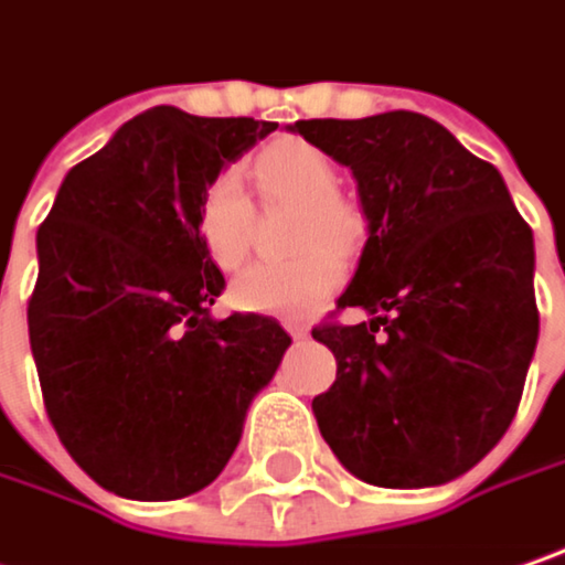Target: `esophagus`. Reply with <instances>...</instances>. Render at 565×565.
Masks as SVG:
<instances>
[{"instance_id":"esophagus-1","label":"esophagus","mask_w":565,"mask_h":565,"mask_svg":"<svg viewBox=\"0 0 565 565\" xmlns=\"http://www.w3.org/2000/svg\"><path fill=\"white\" fill-rule=\"evenodd\" d=\"M284 329H287L294 339H307V335H310V326H307V322H294V319H287V322H284Z\"/></svg>"}]
</instances>
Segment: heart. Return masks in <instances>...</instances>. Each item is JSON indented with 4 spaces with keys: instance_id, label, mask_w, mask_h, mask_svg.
Masks as SVG:
<instances>
[{
    "instance_id": "obj_1",
    "label": "heart",
    "mask_w": 565,
    "mask_h": 565,
    "mask_svg": "<svg viewBox=\"0 0 565 565\" xmlns=\"http://www.w3.org/2000/svg\"><path fill=\"white\" fill-rule=\"evenodd\" d=\"M252 175L271 201L303 207L297 246L307 252L294 262H255L230 287L233 307L243 313L307 316L345 278L342 258L361 236V216L339 198V169L322 150L303 140H281L252 159ZM255 207L236 172H220L201 191L194 230L220 268H236L252 243Z\"/></svg>"
}]
</instances>
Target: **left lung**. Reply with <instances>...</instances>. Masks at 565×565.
<instances>
[{"label": "left lung", "instance_id": "obj_1", "mask_svg": "<svg viewBox=\"0 0 565 565\" xmlns=\"http://www.w3.org/2000/svg\"><path fill=\"white\" fill-rule=\"evenodd\" d=\"M290 134L349 166L367 216L335 310L371 319L313 329L339 361L313 399L319 431L358 480H457L509 431L537 349L531 226L499 169L431 117H322Z\"/></svg>", "mask_w": 565, "mask_h": 565}]
</instances>
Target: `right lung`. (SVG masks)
Segmentation results:
<instances>
[{
	"label": "right lung",
	"instance_id": "obj_1",
	"mask_svg": "<svg viewBox=\"0 0 565 565\" xmlns=\"http://www.w3.org/2000/svg\"><path fill=\"white\" fill-rule=\"evenodd\" d=\"M275 130L150 108L66 172L38 230L28 335L44 406L115 495L211 486L290 349L271 316H211L223 275L194 230L201 191Z\"/></svg>",
	"mask_w": 565,
	"mask_h": 565
}]
</instances>
